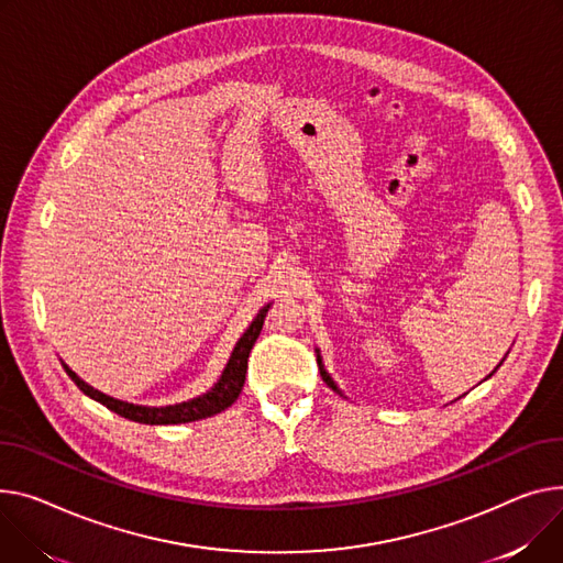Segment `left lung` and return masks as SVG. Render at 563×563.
Wrapping results in <instances>:
<instances>
[{
  "label": "left lung",
  "mask_w": 563,
  "mask_h": 563,
  "mask_svg": "<svg viewBox=\"0 0 563 563\" xmlns=\"http://www.w3.org/2000/svg\"><path fill=\"white\" fill-rule=\"evenodd\" d=\"M314 351H317V362H319V373H321V378H323V383H325V385H328V387H330V389H332V391H336V394H340V396H344V394H342V389H340V387H336V383H334V380H332V376H330V373H328V371H325V366H323V357H321V353H319V349H314ZM505 357H507V355H505ZM505 357H503V362H505ZM503 362H500V364H503ZM500 364H498V366H496V368H494V371H492V373H489V376H486V378H484V380H489V378H492V376H494V373H496V371H498V368H500Z\"/></svg>",
  "instance_id": "obj_1"
}]
</instances>
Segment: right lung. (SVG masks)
I'll use <instances>...</instances> for the list:
<instances>
[{
    "label": "right lung",
    "instance_id": "add662e5",
    "mask_svg": "<svg viewBox=\"0 0 563 563\" xmlns=\"http://www.w3.org/2000/svg\"><path fill=\"white\" fill-rule=\"evenodd\" d=\"M272 303H267L262 308L255 319L251 321V325L244 330V334L238 340L227 366H223L219 380L201 396L190 398V400H183L176 405H163V407H152V405H135V402H126L120 398H112L95 387H90L88 383H84L77 373H74L65 362L63 368L67 371V376L74 380L86 396H90L92 400L101 402L103 407H108L110 411H115V415L135 421V423H146V426H176V423H192V421H201L208 417L219 415V411L229 409L246 380V364H249V353L257 340V334L262 330V323H265V317L269 312Z\"/></svg>",
    "mask_w": 563,
    "mask_h": 563
}]
</instances>
